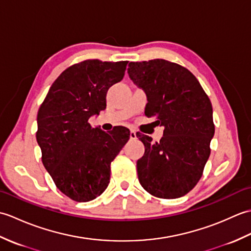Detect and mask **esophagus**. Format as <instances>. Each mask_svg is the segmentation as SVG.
I'll return each instance as SVG.
<instances>
[{
  "label": "esophagus",
  "mask_w": 251,
  "mask_h": 251,
  "mask_svg": "<svg viewBox=\"0 0 251 251\" xmlns=\"http://www.w3.org/2000/svg\"><path fill=\"white\" fill-rule=\"evenodd\" d=\"M129 138H130L131 140H135V139H137V135H136V131H135V130H130Z\"/></svg>",
  "instance_id": "obj_1"
}]
</instances>
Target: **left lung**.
<instances>
[{"label":"left lung","mask_w":251,"mask_h":251,"mask_svg":"<svg viewBox=\"0 0 251 251\" xmlns=\"http://www.w3.org/2000/svg\"><path fill=\"white\" fill-rule=\"evenodd\" d=\"M132 82L147 94L145 113L164 126L159 142L137 135L145 155L137 162L138 179L151 195L177 199L199 182L215 135L212 105L188 69L164 59L130 62Z\"/></svg>","instance_id":"left-lung-1"}]
</instances>
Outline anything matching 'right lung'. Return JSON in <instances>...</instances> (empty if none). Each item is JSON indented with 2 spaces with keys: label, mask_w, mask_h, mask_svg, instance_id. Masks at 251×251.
I'll list each match as a JSON object with an SVG mask.
<instances>
[{
  "label": "right lung",
  "mask_w": 251,
  "mask_h": 251,
  "mask_svg": "<svg viewBox=\"0 0 251 251\" xmlns=\"http://www.w3.org/2000/svg\"><path fill=\"white\" fill-rule=\"evenodd\" d=\"M128 61L84 60L52 83L37 112L42 162L63 194L89 201L110 182V165L129 139L126 127L93 128L90 116L106 106V92L124 77Z\"/></svg>",
  "instance_id": "right-lung-1"
}]
</instances>
